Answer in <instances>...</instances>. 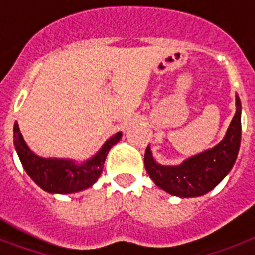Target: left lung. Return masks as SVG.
Here are the masks:
<instances>
[{
  "mask_svg": "<svg viewBox=\"0 0 255 255\" xmlns=\"http://www.w3.org/2000/svg\"><path fill=\"white\" fill-rule=\"evenodd\" d=\"M236 114L225 137L212 149L192 156L180 165L156 163L149 145L144 155V165L156 185L178 197H198L208 193L229 173L237 159L241 144V102L236 96Z\"/></svg>",
  "mask_w": 255,
  "mask_h": 255,
  "instance_id": "obj_1",
  "label": "left lung"
}]
</instances>
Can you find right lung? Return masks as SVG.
Wrapping results in <instances>:
<instances>
[{"label":"right lung","mask_w":255,"mask_h":255,"mask_svg":"<svg viewBox=\"0 0 255 255\" xmlns=\"http://www.w3.org/2000/svg\"><path fill=\"white\" fill-rule=\"evenodd\" d=\"M13 131L15 151L26 173L43 190L59 194L75 193L95 184L103 170L108 151L122 139V132H118L103 144L95 156L78 164L74 160L39 157L27 147L17 122Z\"/></svg>","instance_id":"1"}]
</instances>
